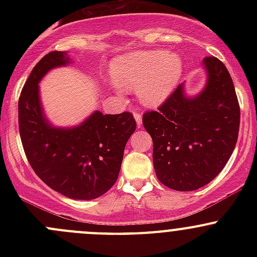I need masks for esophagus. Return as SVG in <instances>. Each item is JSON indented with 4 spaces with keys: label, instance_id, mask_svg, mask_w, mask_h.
<instances>
[{
    "label": "esophagus",
    "instance_id": "esophagus-1",
    "mask_svg": "<svg viewBox=\"0 0 257 257\" xmlns=\"http://www.w3.org/2000/svg\"><path fill=\"white\" fill-rule=\"evenodd\" d=\"M134 119H136V121H137V124H138V126L142 125V123H143V116H142L141 113H136V114H134Z\"/></svg>",
    "mask_w": 257,
    "mask_h": 257
}]
</instances>
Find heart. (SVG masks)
Listing matches in <instances>:
<instances>
[{
  "label": "heart",
  "instance_id": "obj_1",
  "mask_svg": "<svg viewBox=\"0 0 257 257\" xmlns=\"http://www.w3.org/2000/svg\"><path fill=\"white\" fill-rule=\"evenodd\" d=\"M184 73V62L177 53L167 51H138L116 57L112 64L115 83L112 88L118 97L124 89H136L145 107H159L177 89Z\"/></svg>",
  "mask_w": 257,
  "mask_h": 257
}]
</instances>
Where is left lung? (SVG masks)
Returning <instances> with one entry per match:
<instances>
[{"mask_svg":"<svg viewBox=\"0 0 257 257\" xmlns=\"http://www.w3.org/2000/svg\"><path fill=\"white\" fill-rule=\"evenodd\" d=\"M201 68L206 80L200 92L189 94L181 83L158 112L143 115L155 174L173 190L209 184L224 169L239 136L240 107L226 67L206 57Z\"/></svg>","mask_w":257,"mask_h":257,"instance_id":"1","label":"left lung"}]
</instances>
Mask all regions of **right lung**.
Segmentation results:
<instances>
[{"label": "right lung", "mask_w": 257, "mask_h": 257, "mask_svg": "<svg viewBox=\"0 0 257 257\" xmlns=\"http://www.w3.org/2000/svg\"><path fill=\"white\" fill-rule=\"evenodd\" d=\"M68 64V52L53 51L33 67L18 100L20 136L26 157L43 183L69 199L92 200L118 179L124 148L137 123L128 112L94 110L77 125L52 124L43 109L40 82L49 71Z\"/></svg>", "instance_id": "right-lung-1"}]
</instances>
